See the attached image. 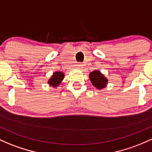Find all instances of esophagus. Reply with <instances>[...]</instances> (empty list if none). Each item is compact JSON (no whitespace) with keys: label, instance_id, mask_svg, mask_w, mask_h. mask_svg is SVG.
<instances>
[{"label":"esophagus","instance_id":"esophagus-1","mask_svg":"<svg viewBox=\"0 0 152 152\" xmlns=\"http://www.w3.org/2000/svg\"><path fill=\"white\" fill-rule=\"evenodd\" d=\"M76 66H77V67L79 68H82V64L79 63H77V64H76Z\"/></svg>","mask_w":152,"mask_h":152}]
</instances>
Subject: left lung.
I'll return each instance as SVG.
<instances>
[{"label": "left lung", "mask_w": 152, "mask_h": 152, "mask_svg": "<svg viewBox=\"0 0 152 152\" xmlns=\"http://www.w3.org/2000/svg\"><path fill=\"white\" fill-rule=\"evenodd\" d=\"M89 79L94 87L98 89H102L107 86L108 80L104 75L99 71H94L90 73Z\"/></svg>", "instance_id": "8db88e82"}]
</instances>
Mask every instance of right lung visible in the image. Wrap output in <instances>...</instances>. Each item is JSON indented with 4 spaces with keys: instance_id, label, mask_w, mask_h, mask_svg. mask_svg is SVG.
I'll return each mask as SVG.
<instances>
[{
    "instance_id": "1",
    "label": "right lung",
    "mask_w": 152,
    "mask_h": 152,
    "mask_svg": "<svg viewBox=\"0 0 152 152\" xmlns=\"http://www.w3.org/2000/svg\"><path fill=\"white\" fill-rule=\"evenodd\" d=\"M63 78H64V73L63 72H60V71L55 72L50 79L48 80V84H50V86H53V87H57L63 81Z\"/></svg>"
}]
</instances>
